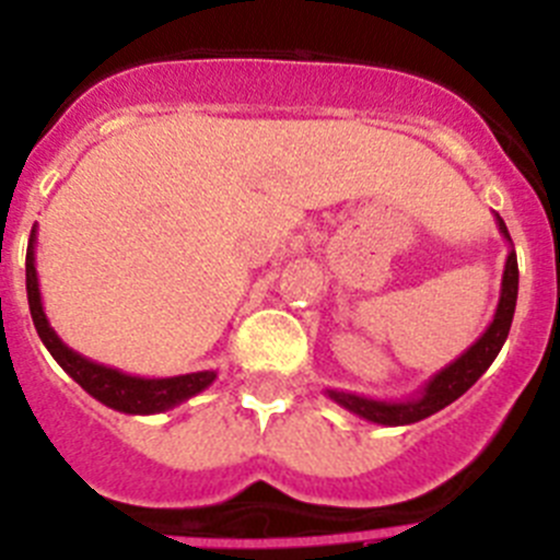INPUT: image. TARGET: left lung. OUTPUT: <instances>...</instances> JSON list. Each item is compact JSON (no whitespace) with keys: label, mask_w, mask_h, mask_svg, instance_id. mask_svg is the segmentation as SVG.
Masks as SVG:
<instances>
[{"label":"left lung","mask_w":560,"mask_h":560,"mask_svg":"<svg viewBox=\"0 0 560 560\" xmlns=\"http://www.w3.org/2000/svg\"><path fill=\"white\" fill-rule=\"evenodd\" d=\"M499 232L504 235V241L511 244L508 252V260H504V275H502V291H499V305L497 314H493V323L485 328V334L474 341L471 348L465 350L463 355L443 368L440 373H434L432 378L423 384L418 395L404 400H378L368 398V395L345 393V389H325L330 400H336L339 407H345L348 412L359 415V418L370 420V423H378V427H409V423H418V420L429 418V415L446 409L448 404L459 398L463 393L474 387L479 381V375L491 368L493 359L502 350L504 339L511 334L513 311H516V296H518V264L516 252H513L511 232L504 226V221L497 215Z\"/></svg>","instance_id":"1"}]
</instances>
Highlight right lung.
Segmentation results:
<instances>
[{"label": "right lung", "instance_id": "1", "mask_svg": "<svg viewBox=\"0 0 560 560\" xmlns=\"http://www.w3.org/2000/svg\"><path fill=\"white\" fill-rule=\"evenodd\" d=\"M27 303L33 325L38 330V339L44 341V348L52 353V359L63 368L69 378H75L92 398L106 404L108 409L126 415H156L167 412V409L179 407L192 395L205 393L215 381V370H201V373L187 375H171V378H142V375H128L117 368H106L97 361L86 359V355L75 353V350L63 345L61 336L49 328V319L44 314L42 291H38V275H36V224L30 232L27 244Z\"/></svg>", "mask_w": 560, "mask_h": 560}]
</instances>
